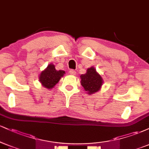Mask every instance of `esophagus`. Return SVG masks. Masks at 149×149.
Returning <instances> with one entry per match:
<instances>
[{
  "instance_id": "34e87169",
  "label": "esophagus",
  "mask_w": 149,
  "mask_h": 149,
  "mask_svg": "<svg viewBox=\"0 0 149 149\" xmlns=\"http://www.w3.org/2000/svg\"><path fill=\"white\" fill-rule=\"evenodd\" d=\"M69 73L71 75H73V76H75V75L76 74V71H74V70L71 69L69 71Z\"/></svg>"
}]
</instances>
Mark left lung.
<instances>
[{"label":"left lung","instance_id":"left-lung-1","mask_svg":"<svg viewBox=\"0 0 149 149\" xmlns=\"http://www.w3.org/2000/svg\"><path fill=\"white\" fill-rule=\"evenodd\" d=\"M80 77V85L83 87L84 90L88 95L96 93L101 90L104 80L101 75L96 71L93 66L88 68L85 74Z\"/></svg>","mask_w":149,"mask_h":149}]
</instances>
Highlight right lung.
Instances as JSON below:
<instances>
[{
    "mask_svg": "<svg viewBox=\"0 0 149 149\" xmlns=\"http://www.w3.org/2000/svg\"><path fill=\"white\" fill-rule=\"evenodd\" d=\"M65 74V71L62 70L55 69V66L53 64H49L45 69L41 71L39 75V81L45 88L52 89L59 80Z\"/></svg>",
    "mask_w": 149,
    "mask_h": 149,
    "instance_id": "add662e5",
    "label": "right lung"
}]
</instances>
